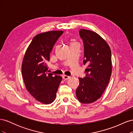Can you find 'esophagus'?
<instances>
[{
	"label": "esophagus",
	"mask_w": 133,
	"mask_h": 133,
	"mask_svg": "<svg viewBox=\"0 0 133 133\" xmlns=\"http://www.w3.org/2000/svg\"><path fill=\"white\" fill-rule=\"evenodd\" d=\"M63 79L68 80V79H69V78H70V76L65 75H63Z\"/></svg>",
	"instance_id": "34e87169"
}]
</instances>
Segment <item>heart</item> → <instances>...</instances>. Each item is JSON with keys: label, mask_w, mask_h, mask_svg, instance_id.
Wrapping results in <instances>:
<instances>
[{"label": "heart", "mask_w": 133, "mask_h": 133, "mask_svg": "<svg viewBox=\"0 0 133 133\" xmlns=\"http://www.w3.org/2000/svg\"><path fill=\"white\" fill-rule=\"evenodd\" d=\"M72 44H75V41L74 40H72Z\"/></svg>", "instance_id": "b5f03b06"}]
</instances>
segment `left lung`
<instances>
[{"label": "left lung", "instance_id": "obj_1", "mask_svg": "<svg viewBox=\"0 0 133 133\" xmlns=\"http://www.w3.org/2000/svg\"><path fill=\"white\" fill-rule=\"evenodd\" d=\"M84 46V65H87L85 76L79 78L76 95L80 102L90 104L102 96L109 82L112 71L110 46L94 31L80 29Z\"/></svg>", "mask_w": 133, "mask_h": 133}]
</instances>
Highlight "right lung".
<instances>
[{"instance_id": "add662e5", "label": "right lung", "mask_w": 133, "mask_h": 133, "mask_svg": "<svg viewBox=\"0 0 133 133\" xmlns=\"http://www.w3.org/2000/svg\"><path fill=\"white\" fill-rule=\"evenodd\" d=\"M63 31H49L33 38L24 56L22 73L27 90L33 97L44 104L53 103L59 84L60 75L49 73L47 62L50 53Z\"/></svg>"}]
</instances>
